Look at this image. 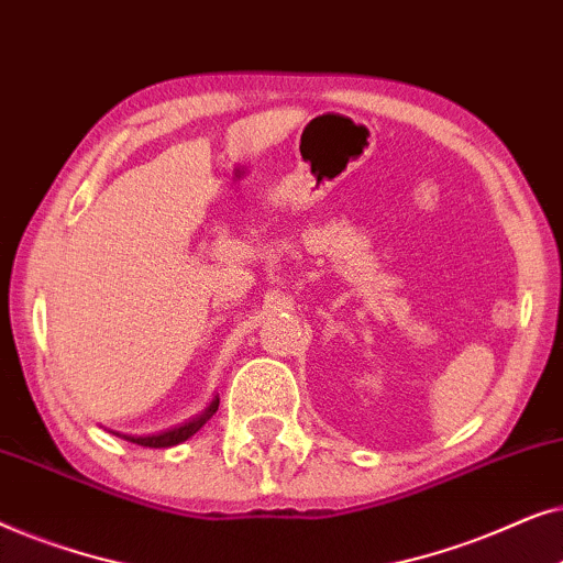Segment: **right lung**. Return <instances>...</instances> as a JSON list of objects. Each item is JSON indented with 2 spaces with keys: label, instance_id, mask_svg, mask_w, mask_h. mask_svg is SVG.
I'll list each match as a JSON object with an SVG mask.
<instances>
[{
  "label": "right lung",
  "instance_id": "obj_1",
  "mask_svg": "<svg viewBox=\"0 0 563 563\" xmlns=\"http://www.w3.org/2000/svg\"><path fill=\"white\" fill-rule=\"evenodd\" d=\"M218 407H220V397H214L210 407H205V412L197 415V418H191L189 422H181V426H176L172 430H164V433H156V435H122V438H125V441H130V443L145 445V449H168V445H176V443L187 441V438L195 435L197 430L202 428L214 412H218Z\"/></svg>",
  "mask_w": 563,
  "mask_h": 563
}]
</instances>
